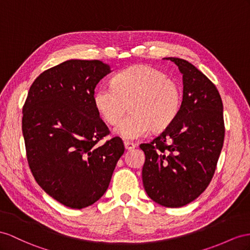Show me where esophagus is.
I'll use <instances>...</instances> for the list:
<instances>
[{"instance_id":"obj_1","label":"esophagus","mask_w":250,"mask_h":250,"mask_svg":"<svg viewBox=\"0 0 250 250\" xmlns=\"http://www.w3.org/2000/svg\"><path fill=\"white\" fill-rule=\"evenodd\" d=\"M124 145H125V148L126 150H132V149H134V148H136V145L131 143V142H125Z\"/></svg>"}]
</instances>
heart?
I'll use <instances>...</instances> for the list:
<instances>
[{"mask_svg":"<svg viewBox=\"0 0 250 250\" xmlns=\"http://www.w3.org/2000/svg\"><path fill=\"white\" fill-rule=\"evenodd\" d=\"M94 104L106 124L116 125L127 107L130 114L115 133L126 140L146 136L152 129L163 131L180 112L182 92L163 70L149 65H134L114 76L112 84L100 85Z\"/></svg>","mask_w":250,"mask_h":250,"instance_id":"obj_1","label":"heart"}]
</instances>
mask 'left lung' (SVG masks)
I'll return each mask as SVG.
<instances>
[{"instance_id":"1","label":"left lung","mask_w":250,"mask_h":250,"mask_svg":"<svg viewBox=\"0 0 250 250\" xmlns=\"http://www.w3.org/2000/svg\"><path fill=\"white\" fill-rule=\"evenodd\" d=\"M183 74V101L176 118L145 152L144 187L151 200L183 207L206 190L212 180L225 136L219 91L190 62L170 57Z\"/></svg>"}]
</instances>
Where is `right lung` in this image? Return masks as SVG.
Instances as JSON below:
<instances>
[{
    "mask_svg": "<svg viewBox=\"0 0 250 250\" xmlns=\"http://www.w3.org/2000/svg\"><path fill=\"white\" fill-rule=\"evenodd\" d=\"M111 67L99 60L72 59L43 72L23 106L22 131L36 182L62 205L91 206L105 193L125 152L94 104L95 87Z\"/></svg>",
    "mask_w": 250,
    "mask_h": 250,
    "instance_id": "1",
    "label": "right lung"
}]
</instances>
